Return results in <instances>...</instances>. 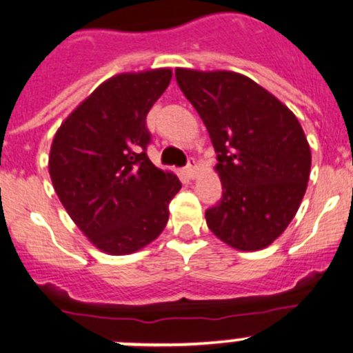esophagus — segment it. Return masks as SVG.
Wrapping results in <instances>:
<instances>
[{
    "label": "esophagus",
    "mask_w": 353,
    "mask_h": 353,
    "mask_svg": "<svg viewBox=\"0 0 353 353\" xmlns=\"http://www.w3.org/2000/svg\"><path fill=\"white\" fill-rule=\"evenodd\" d=\"M196 172H197V164H196L194 159L191 157V159H189L188 165H185V168H184V174L189 177V179H192V177L196 176Z\"/></svg>",
    "instance_id": "esophagus-1"
}]
</instances>
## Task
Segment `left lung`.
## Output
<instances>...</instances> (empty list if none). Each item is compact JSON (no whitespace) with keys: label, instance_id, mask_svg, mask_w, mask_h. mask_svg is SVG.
<instances>
[{"label":"left lung","instance_id":"1","mask_svg":"<svg viewBox=\"0 0 353 353\" xmlns=\"http://www.w3.org/2000/svg\"><path fill=\"white\" fill-rule=\"evenodd\" d=\"M176 80L218 154L223 197L206 211L208 228L234 250L270 246L307 191L312 152L300 122L239 73L176 68Z\"/></svg>","mask_w":353,"mask_h":353}]
</instances>
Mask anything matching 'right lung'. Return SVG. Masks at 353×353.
<instances>
[{"mask_svg": "<svg viewBox=\"0 0 353 353\" xmlns=\"http://www.w3.org/2000/svg\"><path fill=\"white\" fill-rule=\"evenodd\" d=\"M170 79V68L112 77L53 137L48 169L58 199L107 254H130L152 243L181 189L176 174L157 169L145 152L147 114Z\"/></svg>", "mask_w": 353, "mask_h": 353, "instance_id": "1", "label": "right lung"}]
</instances>
